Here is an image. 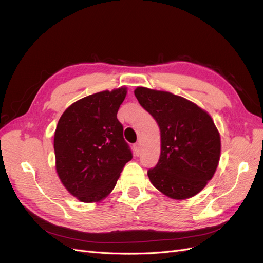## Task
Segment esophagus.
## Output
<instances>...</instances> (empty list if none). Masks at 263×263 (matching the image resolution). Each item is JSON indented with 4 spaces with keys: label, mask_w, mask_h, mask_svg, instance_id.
<instances>
[{
    "label": "esophagus",
    "mask_w": 263,
    "mask_h": 263,
    "mask_svg": "<svg viewBox=\"0 0 263 263\" xmlns=\"http://www.w3.org/2000/svg\"><path fill=\"white\" fill-rule=\"evenodd\" d=\"M134 150H135V154H136V156H139L140 154V144H135L134 145Z\"/></svg>",
    "instance_id": "obj_1"
}]
</instances>
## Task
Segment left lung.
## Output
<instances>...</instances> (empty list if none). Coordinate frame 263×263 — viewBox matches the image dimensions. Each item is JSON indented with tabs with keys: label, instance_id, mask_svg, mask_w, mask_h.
<instances>
[{
	"label": "left lung",
	"instance_id": "obj_1",
	"mask_svg": "<svg viewBox=\"0 0 263 263\" xmlns=\"http://www.w3.org/2000/svg\"><path fill=\"white\" fill-rule=\"evenodd\" d=\"M134 93L160 128V158L148 170L150 182L173 200L200 193L213 178L220 158V135L211 115L170 92L138 86Z\"/></svg>",
	"mask_w": 263,
	"mask_h": 263
}]
</instances>
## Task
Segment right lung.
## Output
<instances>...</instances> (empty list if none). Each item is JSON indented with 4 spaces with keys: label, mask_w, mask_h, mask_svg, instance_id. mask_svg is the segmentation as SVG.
Returning <instances> with one entry per match:
<instances>
[{
    "label": "right lung",
    "mask_w": 263,
    "mask_h": 263,
    "mask_svg": "<svg viewBox=\"0 0 263 263\" xmlns=\"http://www.w3.org/2000/svg\"><path fill=\"white\" fill-rule=\"evenodd\" d=\"M127 87L102 91L71 104L54 132L55 170L68 192L98 203L112 192L133 155L117 112Z\"/></svg>",
    "instance_id": "right-lung-1"
}]
</instances>
